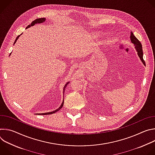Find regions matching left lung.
I'll list each match as a JSON object with an SVG mask.
<instances>
[{"label": "left lung", "mask_w": 155, "mask_h": 155, "mask_svg": "<svg viewBox=\"0 0 155 155\" xmlns=\"http://www.w3.org/2000/svg\"><path fill=\"white\" fill-rule=\"evenodd\" d=\"M130 38L131 42L134 44V47L137 52V54H138L139 57L140 58L141 61L143 62V64H145V61L143 59V50H142V46L141 43L134 36V35L133 34V33H132V32H130Z\"/></svg>", "instance_id": "8db88e82"}]
</instances>
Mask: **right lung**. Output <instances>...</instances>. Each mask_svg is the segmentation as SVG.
Returning a JSON list of instances; mask_svg holds the SVG:
<instances>
[{"label":"right lung","instance_id":"1","mask_svg":"<svg viewBox=\"0 0 155 155\" xmlns=\"http://www.w3.org/2000/svg\"><path fill=\"white\" fill-rule=\"evenodd\" d=\"M45 18H38V19H35L34 21H33L32 23H31V25H28V26H27V28H26V29L27 28H30L31 26H34V25H35V24H37V23H43V22H45ZM20 36V35H19L17 37H16V40H15V42H14V44L16 43V40H18V38H19V37ZM10 54H11V53H10ZM69 81L66 83L65 84V86H64V90H63V94H64V91H65V87H66V86H67V85L69 84ZM63 104H64V99H63V101H62V104H61V106L58 108V109H56V110H54V111H53V112H47V113H43V114H37V115H50V114H54L55 112H58V110H59L62 107V106H63Z\"/></svg>","mask_w":155,"mask_h":155}]
</instances>
